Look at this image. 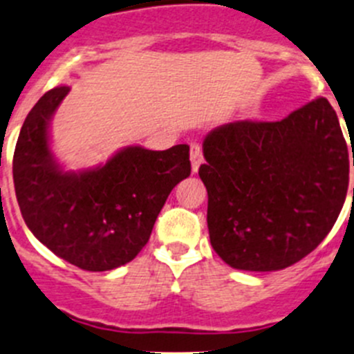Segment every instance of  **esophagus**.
Listing matches in <instances>:
<instances>
[{
  "instance_id": "34e87169",
  "label": "esophagus",
  "mask_w": 354,
  "mask_h": 354,
  "mask_svg": "<svg viewBox=\"0 0 354 354\" xmlns=\"http://www.w3.org/2000/svg\"><path fill=\"white\" fill-rule=\"evenodd\" d=\"M203 163V151H201V146L192 142L191 145V165H192V172H198L199 165Z\"/></svg>"
}]
</instances>
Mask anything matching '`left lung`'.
I'll use <instances>...</instances> for the list:
<instances>
[{
    "label": "left lung",
    "mask_w": 354,
    "mask_h": 354,
    "mask_svg": "<svg viewBox=\"0 0 354 354\" xmlns=\"http://www.w3.org/2000/svg\"><path fill=\"white\" fill-rule=\"evenodd\" d=\"M203 155L209 243L227 265L248 272L282 270L310 254L334 227L354 167L325 97L279 122L220 125Z\"/></svg>",
    "instance_id": "8db88e82"
}]
</instances>
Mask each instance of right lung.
<instances>
[{
  "mask_svg": "<svg viewBox=\"0 0 354 354\" xmlns=\"http://www.w3.org/2000/svg\"><path fill=\"white\" fill-rule=\"evenodd\" d=\"M68 91H48L20 129L17 201L30 232L57 257L82 270H113L138 257L170 191L189 177V146H127L103 165L65 172L51 153L50 124Z\"/></svg>",
  "mask_w": 354,
  "mask_h": 354,
  "instance_id": "right-lung-1",
  "label": "right lung"
}]
</instances>
